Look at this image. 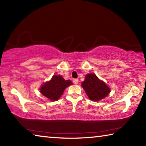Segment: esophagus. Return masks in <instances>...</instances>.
Listing matches in <instances>:
<instances>
[{
    "label": "esophagus",
    "mask_w": 146,
    "mask_h": 146,
    "mask_svg": "<svg viewBox=\"0 0 146 146\" xmlns=\"http://www.w3.org/2000/svg\"><path fill=\"white\" fill-rule=\"evenodd\" d=\"M73 83L75 84H77L78 83V79H73Z\"/></svg>",
    "instance_id": "34e87169"
}]
</instances>
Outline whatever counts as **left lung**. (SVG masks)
<instances>
[{
  "label": "left lung",
  "mask_w": 146,
  "mask_h": 146,
  "mask_svg": "<svg viewBox=\"0 0 146 146\" xmlns=\"http://www.w3.org/2000/svg\"><path fill=\"white\" fill-rule=\"evenodd\" d=\"M81 86L88 98L94 102L103 99L111 92L110 87L94 73L87 74Z\"/></svg>",
  "instance_id": "left-lung-1"
}]
</instances>
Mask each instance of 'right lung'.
<instances>
[{
    "mask_svg": "<svg viewBox=\"0 0 146 146\" xmlns=\"http://www.w3.org/2000/svg\"><path fill=\"white\" fill-rule=\"evenodd\" d=\"M73 82L70 80H66L61 75H53L50 80L40 87V92L49 100H58L63 95L64 90Z\"/></svg>",
    "mask_w": 146,
    "mask_h": 146,
    "instance_id": "add662e5",
    "label": "right lung"
}]
</instances>
